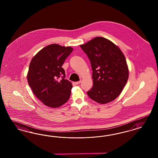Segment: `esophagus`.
Wrapping results in <instances>:
<instances>
[{"label": "esophagus", "mask_w": 158, "mask_h": 158, "mask_svg": "<svg viewBox=\"0 0 158 158\" xmlns=\"http://www.w3.org/2000/svg\"><path fill=\"white\" fill-rule=\"evenodd\" d=\"M81 83V81H76V82H75V85H79Z\"/></svg>", "instance_id": "1"}]
</instances>
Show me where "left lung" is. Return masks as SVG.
I'll use <instances>...</instances> for the list:
<instances>
[{"label":"left lung","mask_w":158,"mask_h":158,"mask_svg":"<svg viewBox=\"0 0 158 158\" xmlns=\"http://www.w3.org/2000/svg\"><path fill=\"white\" fill-rule=\"evenodd\" d=\"M80 46L89 58L93 71V86L87 95L102 104L114 100L129 78L124 54L114 43L102 37H96Z\"/></svg>","instance_id":"left-lung-1"}]
</instances>
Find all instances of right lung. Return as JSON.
Here are the masks:
<instances>
[{"mask_svg": "<svg viewBox=\"0 0 158 158\" xmlns=\"http://www.w3.org/2000/svg\"><path fill=\"white\" fill-rule=\"evenodd\" d=\"M72 51L71 47L52 44L40 50L29 64V86L36 97L48 106L59 107L70 97L72 83L65 79L62 66Z\"/></svg>", "mask_w": 158, "mask_h": 158, "instance_id": "add662e5", "label": "right lung"}]
</instances>
